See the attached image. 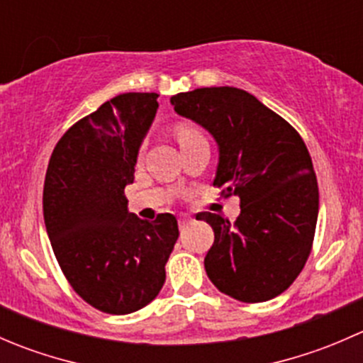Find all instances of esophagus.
Here are the masks:
<instances>
[{
  "instance_id": "34e87169",
  "label": "esophagus",
  "mask_w": 363,
  "mask_h": 363,
  "mask_svg": "<svg viewBox=\"0 0 363 363\" xmlns=\"http://www.w3.org/2000/svg\"><path fill=\"white\" fill-rule=\"evenodd\" d=\"M193 221H195V219H193L191 216H181V218H179V228H186V226L191 225Z\"/></svg>"
}]
</instances>
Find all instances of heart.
I'll return each mask as SVG.
<instances>
[{"label":"heart","mask_w":363,"mask_h":363,"mask_svg":"<svg viewBox=\"0 0 363 363\" xmlns=\"http://www.w3.org/2000/svg\"><path fill=\"white\" fill-rule=\"evenodd\" d=\"M199 137V133H196L195 130H191V128H179L177 130V140L179 144H184V142L191 140V138Z\"/></svg>","instance_id":"b5f03b06"}]
</instances>
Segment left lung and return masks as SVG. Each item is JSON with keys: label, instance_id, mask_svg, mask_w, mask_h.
<instances>
[{"label": "left lung", "instance_id": "left-lung-1", "mask_svg": "<svg viewBox=\"0 0 363 363\" xmlns=\"http://www.w3.org/2000/svg\"><path fill=\"white\" fill-rule=\"evenodd\" d=\"M179 116L218 145L214 184L240 199L230 223L196 216L214 230L205 272L221 294L240 302L281 295L307 262L318 221V182L309 151L294 128L237 87H200L170 98Z\"/></svg>", "mask_w": 363, "mask_h": 363}]
</instances>
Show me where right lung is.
I'll use <instances>...</instances> for the list:
<instances>
[{"label": "right lung", "mask_w": 363, "mask_h": 363, "mask_svg": "<svg viewBox=\"0 0 363 363\" xmlns=\"http://www.w3.org/2000/svg\"><path fill=\"white\" fill-rule=\"evenodd\" d=\"M158 96L105 101L61 137L47 167L43 218L57 263L73 290L108 314L135 313L158 296L179 237L174 214L140 219L124 196Z\"/></svg>", "instance_id": "right-lung-1"}]
</instances>
